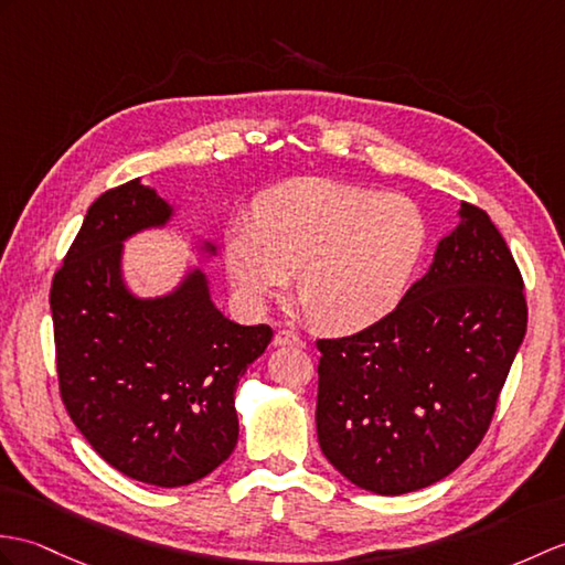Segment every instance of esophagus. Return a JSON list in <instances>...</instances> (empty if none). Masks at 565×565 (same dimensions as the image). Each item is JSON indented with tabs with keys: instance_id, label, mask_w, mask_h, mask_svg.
Here are the masks:
<instances>
[{
	"instance_id": "34e87169",
	"label": "esophagus",
	"mask_w": 565,
	"mask_h": 565,
	"mask_svg": "<svg viewBox=\"0 0 565 565\" xmlns=\"http://www.w3.org/2000/svg\"><path fill=\"white\" fill-rule=\"evenodd\" d=\"M306 342L291 330H279L274 334V347H303Z\"/></svg>"
}]
</instances>
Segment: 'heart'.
I'll list each match as a JSON object with an SVG mask.
<instances>
[{
    "label": "heart",
    "instance_id": "heart-1",
    "mask_svg": "<svg viewBox=\"0 0 565 565\" xmlns=\"http://www.w3.org/2000/svg\"><path fill=\"white\" fill-rule=\"evenodd\" d=\"M428 245V223L397 192L327 178H298L265 192L255 221H233L223 235L226 271L250 308L296 294L315 327L353 334L399 306Z\"/></svg>",
    "mask_w": 565,
    "mask_h": 565
}]
</instances>
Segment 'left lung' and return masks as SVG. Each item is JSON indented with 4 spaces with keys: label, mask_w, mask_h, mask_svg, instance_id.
Here are the masks:
<instances>
[{
    "label": "left lung",
    "mask_w": 565,
    "mask_h": 565,
    "mask_svg": "<svg viewBox=\"0 0 565 565\" xmlns=\"http://www.w3.org/2000/svg\"><path fill=\"white\" fill-rule=\"evenodd\" d=\"M457 216L385 320L318 342L322 455L371 493L426 489L477 450L527 332L503 235L475 204Z\"/></svg>",
    "instance_id": "obj_1"
}]
</instances>
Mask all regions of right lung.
Masks as SVG:
<instances>
[{
  "mask_svg": "<svg viewBox=\"0 0 565 565\" xmlns=\"http://www.w3.org/2000/svg\"><path fill=\"white\" fill-rule=\"evenodd\" d=\"M175 204L141 178L88 206L50 291L62 402L105 462L151 487H188L238 443L235 387L271 342L212 300L190 265L166 294L141 296L125 277V243L163 231ZM206 259L216 243L194 238Z\"/></svg>",
  "mask_w": 565,
  "mask_h": 565,
  "instance_id": "right-lung-1",
  "label": "right lung"
}]
</instances>
